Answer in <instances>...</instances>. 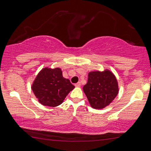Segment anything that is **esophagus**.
<instances>
[{"label": "esophagus", "mask_w": 151, "mask_h": 151, "mask_svg": "<svg viewBox=\"0 0 151 151\" xmlns=\"http://www.w3.org/2000/svg\"><path fill=\"white\" fill-rule=\"evenodd\" d=\"M75 86H77V87H80L81 86V83L80 82H78V83H77L75 84Z\"/></svg>", "instance_id": "obj_1"}]
</instances>
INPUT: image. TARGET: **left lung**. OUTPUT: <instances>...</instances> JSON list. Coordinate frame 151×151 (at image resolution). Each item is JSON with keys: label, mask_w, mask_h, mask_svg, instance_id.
<instances>
[{"label": "left lung", "mask_w": 151, "mask_h": 151, "mask_svg": "<svg viewBox=\"0 0 151 151\" xmlns=\"http://www.w3.org/2000/svg\"><path fill=\"white\" fill-rule=\"evenodd\" d=\"M90 105L94 109L108 106L119 93L117 78L110 70L92 71L88 74V81L83 87Z\"/></svg>", "instance_id": "left-lung-1"}]
</instances>
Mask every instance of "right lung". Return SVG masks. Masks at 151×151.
Masks as SVG:
<instances>
[{
  "label": "right lung",
  "instance_id": "add662e5",
  "mask_svg": "<svg viewBox=\"0 0 151 151\" xmlns=\"http://www.w3.org/2000/svg\"><path fill=\"white\" fill-rule=\"evenodd\" d=\"M74 86L63 76L60 68H43L32 84L34 95L41 105L56 107L62 104Z\"/></svg>",
  "mask_w": 151,
  "mask_h": 151
}]
</instances>
